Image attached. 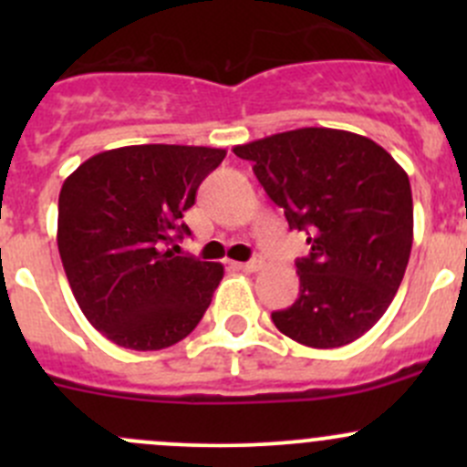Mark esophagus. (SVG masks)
Segmentation results:
<instances>
[{
  "mask_svg": "<svg viewBox=\"0 0 467 467\" xmlns=\"http://www.w3.org/2000/svg\"><path fill=\"white\" fill-rule=\"evenodd\" d=\"M239 268H242V271H246V273H255V271H260V268L264 266V260L260 255H255L253 257L251 262H244V264H237Z\"/></svg>",
  "mask_w": 467,
  "mask_h": 467,
  "instance_id": "esophagus-1",
  "label": "esophagus"
}]
</instances>
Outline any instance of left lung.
<instances>
[{
  "instance_id": "obj_1",
  "label": "left lung",
  "mask_w": 467,
  "mask_h": 467,
  "mask_svg": "<svg viewBox=\"0 0 467 467\" xmlns=\"http://www.w3.org/2000/svg\"><path fill=\"white\" fill-rule=\"evenodd\" d=\"M251 160L291 230L307 234L296 260L300 294L273 312L282 334L309 348H341L384 317L413 244L409 176L364 135L298 129L234 146Z\"/></svg>"
}]
</instances>
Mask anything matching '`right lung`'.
I'll list each match as a JSON object with an SVG mask.
<instances>
[{"instance_id":"1","label":"right lung","mask_w":467,"mask_h":467,"mask_svg":"<svg viewBox=\"0 0 467 467\" xmlns=\"http://www.w3.org/2000/svg\"><path fill=\"white\" fill-rule=\"evenodd\" d=\"M223 158L207 146H121L92 155L63 182L65 275L88 321L117 346L162 350L210 307L223 266L173 251L192 234L182 212Z\"/></svg>"}]
</instances>
